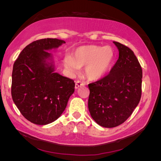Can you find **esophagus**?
Wrapping results in <instances>:
<instances>
[{
    "instance_id": "1",
    "label": "esophagus",
    "mask_w": 161,
    "mask_h": 161,
    "mask_svg": "<svg viewBox=\"0 0 161 161\" xmlns=\"http://www.w3.org/2000/svg\"><path fill=\"white\" fill-rule=\"evenodd\" d=\"M84 85L83 83H82V82L79 80H77L76 82H75V89H78L79 88V87H81Z\"/></svg>"
}]
</instances>
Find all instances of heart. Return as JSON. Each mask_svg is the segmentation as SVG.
Masks as SVG:
<instances>
[{"instance_id":"obj_1","label":"heart","mask_w":161,"mask_h":161,"mask_svg":"<svg viewBox=\"0 0 161 161\" xmlns=\"http://www.w3.org/2000/svg\"><path fill=\"white\" fill-rule=\"evenodd\" d=\"M115 57L114 50L109 46H83L77 47L72 57L67 56L64 66L71 72H76L85 66V75L89 80L102 79L111 69Z\"/></svg>"}]
</instances>
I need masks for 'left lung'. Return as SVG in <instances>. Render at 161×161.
Segmentation results:
<instances>
[{
  "label": "left lung",
  "instance_id": "left-lung-1",
  "mask_svg": "<svg viewBox=\"0 0 161 161\" xmlns=\"http://www.w3.org/2000/svg\"><path fill=\"white\" fill-rule=\"evenodd\" d=\"M119 58L109 74L89 85L88 108L97 124L114 128L123 124L138 105L142 94V70L133 51L114 42Z\"/></svg>",
  "mask_w": 161,
  "mask_h": 161
}]
</instances>
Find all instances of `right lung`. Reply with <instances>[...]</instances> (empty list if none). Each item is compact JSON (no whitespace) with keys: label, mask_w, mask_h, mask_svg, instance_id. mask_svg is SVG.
<instances>
[{"label":"right lung","mask_w":161,"mask_h":161,"mask_svg":"<svg viewBox=\"0 0 161 161\" xmlns=\"http://www.w3.org/2000/svg\"><path fill=\"white\" fill-rule=\"evenodd\" d=\"M66 42L56 38L37 40L21 51L13 64L11 95L25 118L37 125L56 120L75 92L74 80L55 72L53 56Z\"/></svg>","instance_id":"1"}]
</instances>
